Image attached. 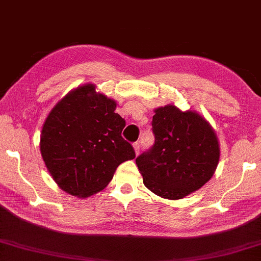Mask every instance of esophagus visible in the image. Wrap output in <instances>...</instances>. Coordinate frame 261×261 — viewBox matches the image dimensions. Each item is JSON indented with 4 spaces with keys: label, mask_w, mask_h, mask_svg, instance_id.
<instances>
[{
    "label": "esophagus",
    "mask_w": 261,
    "mask_h": 261,
    "mask_svg": "<svg viewBox=\"0 0 261 261\" xmlns=\"http://www.w3.org/2000/svg\"><path fill=\"white\" fill-rule=\"evenodd\" d=\"M134 148H135V153H136V155H138V154H139V151H140V144L138 143V141H137V143H135V144H134Z\"/></svg>",
    "instance_id": "34e87169"
}]
</instances>
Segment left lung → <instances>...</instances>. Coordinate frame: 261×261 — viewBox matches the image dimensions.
I'll return each instance as SVG.
<instances>
[{
  "label": "left lung",
  "instance_id": "8db88e82",
  "mask_svg": "<svg viewBox=\"0 0 261 261\" xmlns=\"http://www.w3.org/2000/svg\"><path fill=\"white\" fill-rule=\"evenodd\" d=\"M153 147L136 163L145 186L168 200H179L200 189L219 162L218 138L204 117L173 105L156 108Z\"/></svg>",
  "mask_w": 261,
  "mask_h": 261
}]
</instances>
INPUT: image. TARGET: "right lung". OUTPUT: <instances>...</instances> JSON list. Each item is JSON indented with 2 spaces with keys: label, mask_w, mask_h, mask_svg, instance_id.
<instances>
[{
  "label": "right lung",
  "mask_w": 261,
  "mask_h": 261,
  "mask_svg": "<svg viewBox=\"0 0 261 261\" xmlns=\"http://www.w3.org/2000/svg\"><path fill=\"white\" fill-rule=\"evenodd\" d=\"M115 108V100L96 92V85L84 84L66 94L46 117L42 158L57 185L70 195L100 192L118 165L136 158L122 137L125 121Z\"/></svg>",
  "instance_id": "right-lung-1"
}]
</instances>
